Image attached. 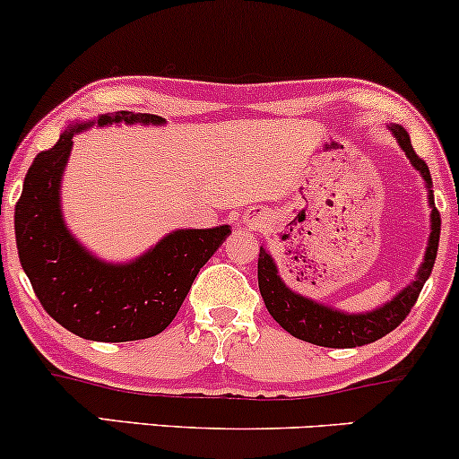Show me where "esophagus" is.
I'll return each instance as SVG.
<instances>
[{
    "mask_svg": "<svg viewBox=\"0 0 459 459\" xmlns=\"http://www.w3.org/2000/svg\"><path fill=\"white\" fill-rule=\"evenodd\" d=\"M247 222H250L252 226H255V224H259V222H261V218H259V215H252V218H247Z\"/></svg>",
    "mask_w": 459,
    "mask_h": 459,
    "instance_id": "1",
    "label": "esophagus"
}]
</instances>
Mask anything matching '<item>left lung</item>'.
Segmentation results:
<instances>
[{
  "label": "left lung",
  "mask_w": 459,
  "mask_h": 459,
  "mask_svg": "<svg viewBox=\"0 0 459 459\" xmlns=\"http://www.w3.org/2000/svg\"><path fill=\"white\" fill-rule=\"evenodd\" d=\"M394 138H397L399 146H402L405 155L410 157L412 166L420 172L431 187V177L428 163L420 160L412 149V142H410L408 134L402 127H393ZM429 204H431V235H429V246L425 252V261L420 265L419 273H416V281L410 284L408 289H403L393 302H388L386 307L373 310L367 315H345L339 310H332L321 307V304L310 302V299L298 296V293L289 291V287H284V282L278 276L276 265H273L272 256L267 255L261 247L259 252V289L263 302H265L267 310L278 324L282 325L289 334H293L296 339L307 341V343L321 345V347H360L373 341L382 339L388 332L397 328L402 321L408 317L410 310L419 299L420 289H423L425 281L429 278L431 270H434L436 252H438V241H440V213L434 207V196H431L429 189Z\"/></svg>",
  "instance_id": "1"
}]
</instances>
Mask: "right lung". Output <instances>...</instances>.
<instances>
[{"mask_svg":"<svg viewBox=\"0 0 459 459\" xmlns=\"http://www.w3.org/2000/svg\"><path fill=\"white\" fill-rule=\"evenodd\" d=\"M163 123L161 116L116 112L108 123ZM71 127L51 149L36 155L14 207L19 261L43 308L62 328L82 339L123 343L149 339L168 328L200 267L229 237V226L177 230L129 265H105L68 235L60 215V178Z\"/></svg>","mask_w":459,"mask_h":459,"instance_id":"add662e5","label":"right lung"}]
</instances>
